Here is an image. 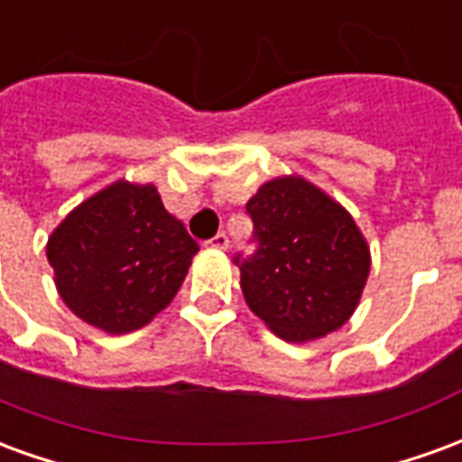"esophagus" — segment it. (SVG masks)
<instances>
[{"label":"esophagus","mask_w":462,"mask_h":462,"mask_svg":"<svg viewBox=\"0 0 462 462\" xmlns=\"http://www.w3.org/2000/svg\"><path fill=\"white\" fill-rule=\"evenodd\" d=\"M208 245H210V247H215V250H227L230 240H227V235H225V232H217V235H215V237H212Z\"/></svg>","instance_id":"esophagus-1"}]
</instances>
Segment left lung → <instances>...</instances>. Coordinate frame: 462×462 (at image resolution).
I'll return each mask as SVG.
<instances>
[{
	"mask_svg": "<svg viewBox=\"0 0 462 462\" xmlns=\"http://www.w3.org/2000/svg\"><path fill=\"white\" fill-rule=\"evenodd\" d=\"M257 250L237 254L245 301L280 339L341 329L366 287L371 252L339 202L297 175L264 182L247 202Z\"/></svg>",
	"mask_w": 462,
	"mask_h": 462,
	"instance_id": "1",
	"label": "left lung"
}]
</instances>
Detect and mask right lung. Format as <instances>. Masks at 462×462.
Segmentation results:
<instances>
[{
	"label": "right lung",
	"instance_id": "obj_1",
	"mask_svg": "<svg viewBox=\"0 0 462 462\" xmlns=\"http://www.w3.org/2000/svg\"><path fill=\"white\" fill-rule=\"evenodd\" d=\"M198 250L155 185L128 180L81 202L46 242L64 304L106 334L141 329L165 310Z\"/></svg>",
	"mask_w": 462,
	"mask_h": 462
}]
</instances>
